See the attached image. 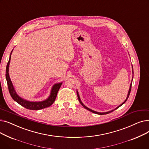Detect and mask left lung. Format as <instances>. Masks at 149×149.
<instances>
[{
    "mask_svg": "<svg viewBox=\"0 0 149 149\" xmlns=\"http://www.w3.org/2000/svg\"><path fill=\"white\" fill-rule=\"evenodd\" d=\"M132 72H133V74H134V70H132ZM132 80H133V78H132ZM132 81L131 82V84H130V88H129V92H128V94H127V98H126V100H125L124 102L121 104H120V106H118V107H116L115 109H113V110H112V111H109V112H96V111H93V110H92V109H89V108H88V107H87L85 105H84L83 104V103L81 102V100H80V96H79V92H78V91H77V96H78V98H79V102L80 103V104L85 108V109H86L87 110H88V111H91V112H93V113H96V114H98V115H105V114H107V113H111V112H113V111H115V110H116V109H118V108H119L120 106H121L123 104H124L126 102V101H127V100L128 99V98H129V95H130V91H131V87H132Z\"/></svg>",
    "mask_w": 149,
    "mask_h": 149,
    "instance_id": "left-lung-1",
    "label": "left lung"
}]
</instances>
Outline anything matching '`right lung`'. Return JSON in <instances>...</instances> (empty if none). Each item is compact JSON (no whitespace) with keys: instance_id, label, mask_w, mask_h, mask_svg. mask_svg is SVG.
<instances>
[{"instance_id":"right-lung-1","label":"right lung","mask_w":149,"mask_h":149,"mask_svg":"<svg viewBox=\"0 0 149 149\" xmlns=\"http://www.w3.org/2000/svg\"><path fill=\"white\" fill-rule=\"evenodd\" d=\"M13 51L11 52V54L12 53ZM11 54L10 56V59L8 62L6 68V79L8 84V87L9 92L11 95V97L12 98L16 101L17 103H19L22 106L25 107L26 109H29V110H40V109H42L46 107H48L50 106H51L54 102L56 98L57 93L58 92V90L61 87V85L62 83H57L55 84L51 89V93L49 97L47 98L46 100L42 101H38V102H35V101H27L26 100L23 99L20 97H19L17 93L15 92L14 88L13 85V83L11 81V79L9 75V65L10 62L11 60Z\"/></svg>"}]
</instances>
